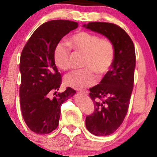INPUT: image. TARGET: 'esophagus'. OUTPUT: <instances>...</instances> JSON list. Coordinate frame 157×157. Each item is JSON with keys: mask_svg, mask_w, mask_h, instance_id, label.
<instances>
[{"mask_svg": "<svg viewBox=\"0 0 157 157\" xmlns=\"http://www.w3.org/2000/svg\"><path fill=\"white\" fill-rule=\"evenodd\" d=\"M80 93L82 94H84V95L89 94V92H88L87 91H80Z\"/></svg>", "mask_w": 157, "mask_h": 157, "instance_id": "obj_1", "label": "esophagus"}]
</instances>
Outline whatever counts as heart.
<instances>
[{
    "label": "heart",
    "mask_w": 157,
    "mask_h": 157,
    "mask_svg": "<svg viewBox=\"0 0 157 157\" xmlns=\"http://www.w3.org/2000/svg\"><path fill=\"white\" fill-rule=\"evenodd\" d=\"M70 46L76 52L84 54L82 67L85 68L68 74L64 78L65 84L75 89H82L96 82L97 76H103L110 71L115 59V48L107 38L81 31L75 33L68 40ZM55 66L66 71L70 68V49L63 43L55 46L53 52Z\"/></svg>",
    "instance_id": "1"
}]
</instances>
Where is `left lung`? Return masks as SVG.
Returning a JSON list of instances; mask_svg holds the SVG:
<instances>
[{"mask_svg":"<svg viewBox=\"0 0 157 157\" xmlns=\"http://www.w3.org/2000/svg\"><path fill=\"white\" fill-rule=\"evenodd\" d=\"M83 27L101 34L113 43L115 59L100 84L89 89L95 110L86 118V128L96 136H108L120 127L128 109L134 80V43L121 27L111 23L90 22Z\"/></svg>","mask_w":157,"mask_h":157,"instance_id":"left-lung-1","label":"left lung"}]
</instances>
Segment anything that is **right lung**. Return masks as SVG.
<instances>
[{"label":"right lung","instance_id":"obj_1","mask_svg":"<svg viewBox=\"0 0 157 157\" xmlns=\"http://www.w3.org/2000/svg\"><path fill=\"white\" fill-rule=\"evenodd\" d=\"M77 27L78 23L74 21H48L34 32L21 53V112L27 126L36 134H49L55 130L61 105L76 93L69 87L57 93L61 75L54 63L53 52L60 40ZM53 93L56 96L52 98Z\"/></svg>","mask_w":157,"mask_h":157}]
</instances>
